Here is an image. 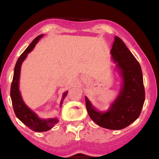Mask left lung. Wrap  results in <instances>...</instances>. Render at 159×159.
<instances>
[{
	"mask_svg": "<svg viewBox=\"0 0 159 159\" xmlns=\"http://www.w3.org/2000/svg\"><path fill=\"white\" fill-rule=\"evenodd\" d=\"M111 54L123 81L119 95L105 112L95 109L87 96L86 107L90 117L99 126L120 130L139 117L145 101V90L139 63L123 40L116 36Z\"/></svg>",
	"mask_w": 159,
	"mask_h": 159,
	"instance_id": "obj_1",
	"label": "left lung"
}]
</instances>
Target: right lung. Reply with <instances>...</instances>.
<instances>
[{
	"label": "right lung",
	"instance_id": "add662e5",
	"mask_svg": "<svg viewBox=\"0 0 159 159\" xmlns=\"http://www.w3.org/2000/svg\"><path fill=\"white\" fill-rule=\"evenodd\" d=\"M43 36V34H41V35L35 38L26 48V50L20 55L17 62H16L15 69H14L13 78H12L10 88V97L12 99L13 110L16 116L29 129L37 132H46V131L50 130L52 128L54 127V125H56L59 122V120L57 118H50V119L45 120L40 119L39 117H38L37 114H35L32 110H30L24 102L21 93H20L19 85L20 72H21V66L22 64V62L27 57L28 53H30L34 49L36 43L39 42V40ZM67 93H68V91H66L63 94V97H62L61 101V107L62 106V104H63L65 97L67 96Z\"/></svg>",
	"mask_w": 159,
	"mask_h": 159
}]
</instances>
